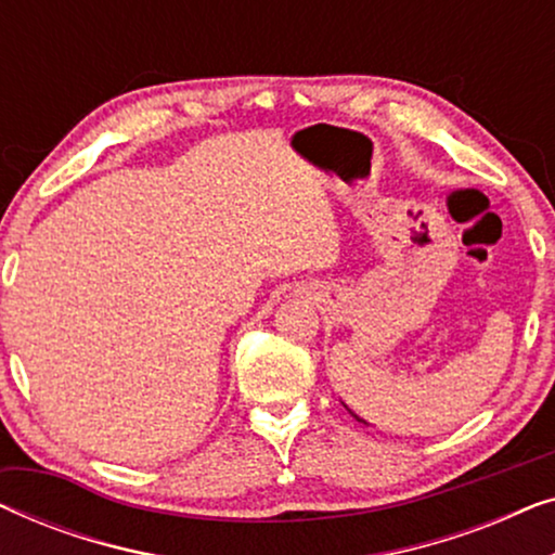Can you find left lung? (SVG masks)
<instances>
[{
	"label": "left lung",
	"mask_w": 555,
	"mask_h": 555,
	"mask_svg": "<svg viewBox=\"0 0 555 555\" xmlns=\"http://www.w3.org/2000/svg\"><path fill=\"white\" fill-rule=\"evenodd\" d=\"M344 406H346V404H344ZM346 409H348V406H346ZM348 414H351V416H353V420H359V422H363V424H369L366 420H361V416H359V414H356V412H351V409H348Z\"/></svg>",
	"instance_id": "left-lung-1"
}]
</instances>
